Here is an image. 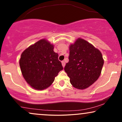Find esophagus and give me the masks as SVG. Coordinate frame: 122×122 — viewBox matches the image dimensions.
Returning a JSON list of instances; mask_svg holds the SVG:
<instances>
[{
    "label": "esophagus",
    "instance_id": "34e87169",
    "mask_svg": "<svg viewBox=\"0 0 122 122\" xmlns=\"http://www.w3.org/2000/svg\"><path fill=\"white\" fill-rule=\"evenodd\" d=\"M61 63H62V65L63 66V67H64L65 66V62L64 61H62Z\"/></svg>",
    "mask_w": 122,
    "mask_h": 122
}]
</instances>
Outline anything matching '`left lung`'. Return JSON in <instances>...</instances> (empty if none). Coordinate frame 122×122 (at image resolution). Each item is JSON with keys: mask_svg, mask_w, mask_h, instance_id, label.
I'll return each mask as SVG.
<instances>
[{"mask_svg": "<svg viewBox=\"0 0 122 122\" xmlns=\"http://www.w3.org/2000/svg\"><path fill=\"white\" fill-rule=\"evenodd\" d=\"M69 50V61L64 70L74 87L79 89L87 88L101 74L104 62L102 54L91 44L81 38L71 44Z\"/></svg>", "mask_w": 122, "mask_h": 122, "instance_id": "obj_1", "label": "left lung"}]
</instances>
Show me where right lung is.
I'll use <instances>...</instances> for the list:
<instances>
[{
  "label": "right lung",
  "mask_w": 122,
  "mask_h": 122,
  "mask_svg": "<svg viewBox=\"0 0 122 122\" xmlns=\"http://www.w3.org/2000/svg\"><path fill=\"white\" fill-rule=\"evenodd\" d=\"M53 48L46 39H41L21 54L20 66L22 75L35 89L42 90L50 87L58 72L63 70Z\"/></svg>",
  "instance_id": "right-lung-1"
}]
</instances>
